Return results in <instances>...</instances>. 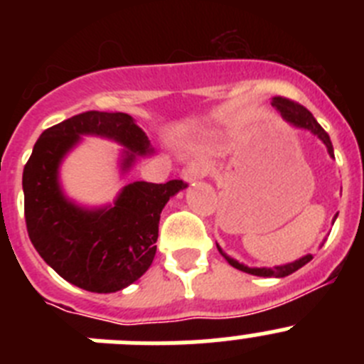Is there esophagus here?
<instances>
[{
	"instance_id": "esophagus-1",
	"label": "esophagus",
	"mask_w": 364,
	"mask_h": 364,
	"mask_svg": "<svg viewBox=\"0 0 364 364\" xmlns=\"http://www.w3.org/2000/svg\"><path fill=\"white\" fill-rule=\"evenodd\" d=\"M182 176H184L186 182H195V180H198V178H204V176H205V166H204V164H200V162H189L188 166H186Z\"/></svg>"
}]
</instances>
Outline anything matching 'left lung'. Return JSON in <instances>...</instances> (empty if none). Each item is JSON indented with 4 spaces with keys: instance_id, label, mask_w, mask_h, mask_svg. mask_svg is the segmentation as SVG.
<instances>
[{
    "instance_id": "8db88e82",
    "label": "left lung",
    "mask_w": 364,
    "mask_h": 364,
    "mask_svg": "<svg viewBox=\"0 0 364 364\" xmlns=\"http://www.w3.org/2000/svg\"><path fill=\"white\" fill-rule=\"evenodd\" d=\"M273 105H275V107L281 111V114L288 122H291V124L297 125V127L310 129L311 133L317 134V136H319L321 140L324 142V146H326L330 156H333L332 140H330V136H328L326 131L321 127L319 122L315 120L314 114H311V112L308 111L304 105H301L299 102H294V100H290V98H284V96H275V98H273ZM218 252H220V255L224 257V259H226L228 262L233 266V268L240 269V272L252 273V275H257V277H286V275H290V273L297 272L299 268H302V266L308 264V262L314 259L311 255H306V257H302V259L295 260V262H288V264H284V266H275V268H247V266L240 264V262H237V260L231 259L230 255H226V253L222 252L220 247H218Z\"/></svg>"
}]
</instances>
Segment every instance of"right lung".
<instances>
[{"label":"right lung","instance_id":"right-lung-1","mask_svg":"<svg viewBox=\"0 0 364 364\" xmlns=\"http://www.w3.org/2000/svg\"><path fill=\"white\" fill-rule=\"evenodd\" d=\"M80 134H102L131 149L125 167L134 153H149L146 133L125 112L85 111L45 129L23 167L25 224L32 246L60 277L82 290L111 294L147 272L164 205L188 184L133 182L109 210H80L58 186V164Z\"/></svg>","mask_w":364,"mask_h":364}]
</instances>
